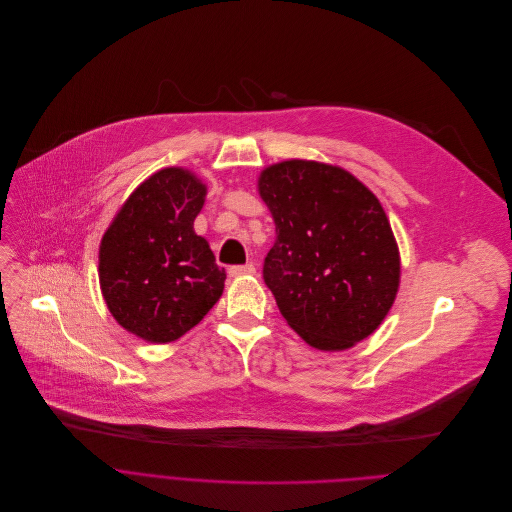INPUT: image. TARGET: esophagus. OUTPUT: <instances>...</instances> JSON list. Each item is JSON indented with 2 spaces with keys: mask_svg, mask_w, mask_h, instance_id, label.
<instances>
[{
  "mask_svg": "<svg viewBox=\"0 0 512 512\" xmlns=\"http://www.w3.org/2000/svg\"><path fill=\"white\" fill-rule=\"evenodd\" d=\"M230 276H252L256 274V266L254 264H242V266H230Z\"/></svg>",
  "mask_w": 512,
  "mask_h": 512,
  "instance_id": "1",
  "label": "esophagus"
}]
</instances>
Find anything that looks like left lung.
Masks as SVG:
<instances>
[{
	"label": "left lung",
	"mask_w": 512,
	"mask_h": 512,
	"mask_svg": "<svg viewBox=\"0 0 512 512\" xmlns=\"http://www.w3.org/2000/svg\"><path fill=\"white\" fill-rule=\"evenodd\" d=\"M276 242L262 276L309 345L343 351L369 337L399 286V252L379 199L345 169L282 161L262 171Z\"/></svg>",
	"instance_id": "left-lung-1"
}]
</instances>
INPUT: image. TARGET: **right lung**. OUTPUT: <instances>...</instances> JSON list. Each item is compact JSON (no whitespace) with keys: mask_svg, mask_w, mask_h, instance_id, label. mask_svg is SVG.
<instances>
[{"mask_svg":"<svg viewBox=\"0 0 512 512\" xmlns=\"http://www.w3.org/2000/svg\"><path fill=\"white\" fill-rule=\"evenodd\" d=\"M206 185L169 167L143 181L100 242L98 278L121 327L149 343L193 329L224 292L226 270L193 232Z\"/></svg>","mask_w":512,"mask_h":512,"instance_id":"obj_1","label":"right lung"}]
</instances>
